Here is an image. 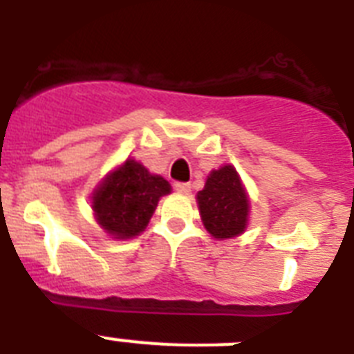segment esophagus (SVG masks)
Masks as SVG:
<instances>
[{
    "label": "esophagus",
    "mask_w": 354,
    "mask_h": 354,
    "mask_svg": "<svg viewBox=\"0 0 354 354\" xmlns=\"http://www.w3.org/2000/svg\"><path fill=\"white\" fill-rule=\"evenodd\" d=\"M174 187H175V192L180 193V195H187V193L192 192V186H189L187 183H175Z\"/></svg>",
    "instance_id": "obj_1"
}]
</instances>
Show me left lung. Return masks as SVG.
I'll list each match as a JSON object with an SVG mask.
<instances>
[{
  "instance_id": "left-lung-1",
  "label": "left lung",
  "mask_w": 354,
  "mask_h": 354,
  "mask_svg": "<svg viewBox=\"0 0 354 354\" xmlns=\"http://www.w3.org/2000/svg\"><path fill=\"white\" fill-rule=\"evenodd\" d=\"M200 218L214 239H232L248 227L250 196L232 165H223L207 175L205 186L196 193Z\"/></svg>"
}]
</instances>
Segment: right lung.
Masks as SVG:
<instances>
[{"label":"right lung","mask_w":354,"mask_h":354,"mask_svg":"<svg viewBox=\"0 0 354 354\" xmlns=\"http://www.w3.org/2000/svg\"><path fill=\"white\" fill-rule=\"evenodd\" d=\"M170 193L167 179L127 158L97 184L90 200L99 227L113 239L124 241L145 230L159 198Z\"/></svg>","instance_id":"1"}]
</instances>
